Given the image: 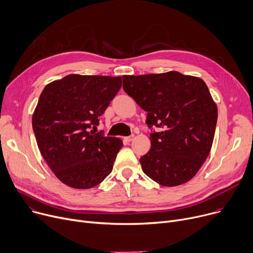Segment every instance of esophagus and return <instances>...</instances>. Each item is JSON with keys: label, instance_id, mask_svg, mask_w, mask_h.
Returning a JSON list of instances; mask_svg holds the SVG:
<instances>
[{"label": "esophagus", "instance_id": "1", "mask_svg": "<svg viewBox=\"0 0 253 253\" xmlns=\"http://www.w3.org/2000/svg\"><path fill=\"white\" fill-rule=\"evenodd\" d=\"M132 139H133V135H132V136H129V137H126V138H125V141H126V143H129V142L132 141Z\"/></svg>", "mask_w": 253, "mask_h": 253}]
</instances>
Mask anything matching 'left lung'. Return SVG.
<instances>
[{"label":"left lung","instance_id":"8db88e82","mask_svg":"<svg viewBox=\"0 0 253 253\" xmlns=\"http://www.w3.org/2000/svg\"><path fill=\"white\" fill-rule=\"evenodd\" d=\"M124 90L147 111L151 148L140 158L143 171L165 187L195 176L214 138L217 107L199 78L177 71L124 76Z\"/></svg>","mask_w":253,"mask_h":253}]
</instances>
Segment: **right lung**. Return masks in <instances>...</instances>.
Wrapping results in <instances>:
<instances>
[{
    "label": "right lung",
    "instance_id": "add662e5",
    "mask_svg": "<svg viewBox=\"0 0 253 253\" xmlns=\"http://www.w3.org/2000/svg\"><path fill=\"white\" fill-rule=\"evenodd\" d=\"M121 86L122 77L69 74L42 90L33 128L43 159L68 187L93 188L112 171L123 141L96 131Z\"/></svg>",
    "mask_w": 253,
    "mask_h": 253
}]
</instances>
